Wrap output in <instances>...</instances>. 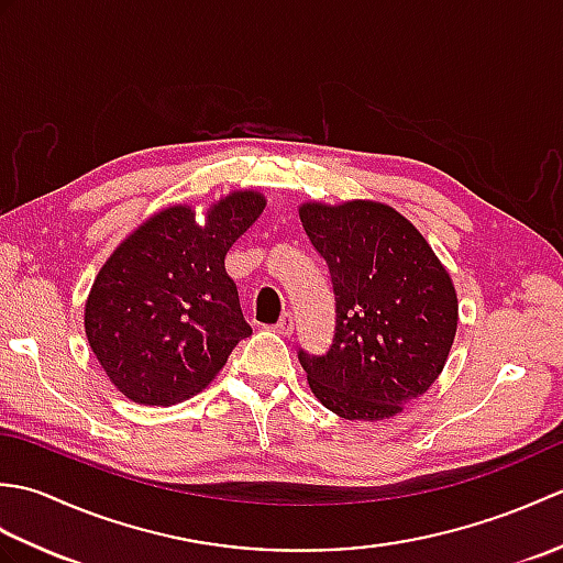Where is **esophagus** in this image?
I'll list each match as a JSON object with an SVG mask.
<instances>
[{
  "instance_id": "34e87169",
  "label": "esophagus",
  "mask_w": 563,
  "mask_h": 563,
  "mask_svg": "<svg viewBox=\"0 0 563 563\" xmlns=\"http://www.w3.org/2000/svg\"><path fill=\"white\" fill-rule=\"evenodd\" d=\"M275 331L283 333V336H290V333L295 331V317H292L290 312H285V314L278 319V324H275Z\"/></svg>"
}]
</instances>
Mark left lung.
Masks as SVG:
<instances>
[{
    "instance_id": "left-lung-1",
    "label": "left lung",
    "mask_w": 563,
    "mask_h": 563,
    "mask_svg": "<svg viewBox=\"0 0 563 563\" xmlns=\"http://www.w3.org/2000/svg\"><path fill=\"white\" fill-rule=\"evenodd\" d=\"M300 220L327 261L336 327L327 353L297 351L314 397L349 421H382L442 373L457 331L450 273L416 227L382 202H307Z\"/></svg>"
}]
</instances>
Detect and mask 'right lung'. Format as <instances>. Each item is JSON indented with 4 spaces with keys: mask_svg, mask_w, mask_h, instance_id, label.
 <instances>
[{
    "mask_svg": "<svg viewBox=\"0 0 563 563\" xmlns=\"http://www.w3.org/2000/svg\"><path fill=\"white\" fill-rule=\"evenodd\" d=\"M266 200L239 190L208 212L154 214L113 251L91 285L84 329L93 355L128 399L172 406L220 373L251 336L224 256Z\"/></svg>",
    "mask_w": 563,
    "mask_h": 563,
    "instance_id": "right-lung-1",
    "label": "right lung"
}]
</instances>
